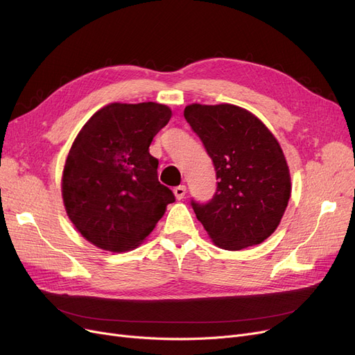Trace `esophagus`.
I'll list each match as a JSON object with an SVG mask.
<instances>
[{
	"mask_svg": "<svg viewBox=\"0 0 355 355\" xmlns=\"http://www.w3.org/2000/svg\"><path fill=\"white\" fill-rule=\"evenodd\" d=\"M173 192H175V196H176V199H183V196H184V193H187V187H184V184H179V187H176L175 189H173Z\"/></svg>",
	"mask_w": 355,
	"mask_h": 355,
	"instance_id": "esophagus-1",
	"label": "esophagus"
}]
</instances>
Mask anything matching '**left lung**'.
Listing matches in <instances>:
<instances>
[{"label":"left lung","mask_w":355,"mask_h":355,"mask_svg":"<svg viewBox=\"0 0 355 355\" xmlns=\"http://www.w3.org/2000/svg\"><path fill=\"white\" fill-rule=\"evenodd\" d=\"M183 115L204 143L218 180L207 204L191 200L196 218L224 250L263 243L277 228L292 189L277 140L256 115L231 104H192Z\"/></svg>","instance_id":"8db88e82"}]
</instances>
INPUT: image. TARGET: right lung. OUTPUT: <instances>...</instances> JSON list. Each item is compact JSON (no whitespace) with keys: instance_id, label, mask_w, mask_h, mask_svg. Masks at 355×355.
<instances>
[{"instance_id":"right-lung-1","label":"right lung","mask_w":355,"mask_h":355,"mask_svg":"<svg viewBox=\"0 0 355 355\" xmlns=\"http://www.w3.org/2000/svg\"><path fill=\"white\" fill-rule=\"evenodd\" d=\"M172 111L156 103H114L95 112L67 155L62 196L76 230L94 245L121 252L153 231L173 192L148 153Z\"/></svg>"}]
</instances>
